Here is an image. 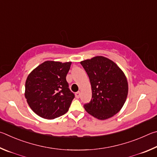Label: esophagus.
<instances>
[{
	"label": "esophagus",
	"instance_id": "esophagus-1",
	"mask_svg": "<svg viewBox=\"0 0 157 157\" xmlns=\"http://www.w3.org/2000/svg\"><path fill=\"white\" fill-rule=\"evenodd\" d=\"M75 96H76V98H78L79 97H80V96H81V92H76V93H75Z\"/></svg>",
	"mask_w": 157,
	"mask_h": 157
}]
</instances>
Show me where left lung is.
Returning <instances> with one entry per match:
<instances>
[{
    "mask_svg": "<svg viewBox=\"0 0 157 157\" xmlns=\"http://www.w3.org/2000/svg\"><path fill=\"white\" fill-rule=\"evenodd\" d=\"M81 64L89 76L92 92L85 109L100 120L113 117L127 98L128 84L123 71L112 60L101 56L83 60Z\"/></svg>",
    "mask_w": 157,
    "mask_h": 157,
    "instance_id": "1",
    "label": "left lung"
}]
</instances>
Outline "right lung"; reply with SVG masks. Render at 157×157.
I'll list each match as a JSON object with an SVG mask.
<instances>
[{
  "mask_svg": "<svg viewBox=\"0 0 157 157\" xmlns=\"http://www.w3.org/2000/svg\"><path fill=\"white\" fill-rule=\"evenodd\" d=\"M71 64L47 60L27 76L25 97L30 108L39 117L54 119L68 111L74 98L66 81Z\"/></svg>",
  "mask_w": 157,
  "mask_h": 157,
  "instance_id": "obj_1",
  "label": "right lung"
}]
</instances>
